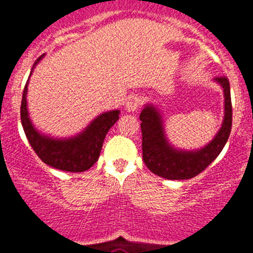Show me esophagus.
<instances>
[{"label": "esophagus", "instance_id": "esophagus-1", "mask_svg": "<svg viewBox=\"0 0 253 253\" xmlns=\"http://www.w3.org/2000/svg\"><path fill=\"white\" fill-rule=\"evenodd\" d=\"M141 106V99L140 97L137 95H131L128 99H127V103H126V110L128 112H133Z\"/></svg>", "mask_w": 253, "mask_h": 253}]
</instances>
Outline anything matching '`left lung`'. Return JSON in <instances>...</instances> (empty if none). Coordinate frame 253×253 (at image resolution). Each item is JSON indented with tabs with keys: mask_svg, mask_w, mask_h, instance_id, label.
I'll use <instances>...</instances> for the list:
<instances>
[{
	"mask_svg": "<svg viewBox=\"0 0 253 253\" xmlns=\"http://www.w3.org/2000/svg\"><path fill=\"white\" fill-rule=\"evenodd\" d=\"M224 90V121L214 140L199 151H177L170 146L163 131V122L155 107L147 106L140 115L142 132V159L150 171L169 180L192 179L207 169L223 150L231 135L232 102L229 81L218 77Z\"/></svg>",
	"mask_w": 253,
	"mask_h": 253,
	"instance_id": "left-lung-1",
	"label": "left lung"
}]
</instances>
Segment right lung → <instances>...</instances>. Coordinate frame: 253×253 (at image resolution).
I'll list each match as a JSON object with an SVG mask.
<instances>
[{"label": "right lung", "instance_id": "obj_1", "mask_svg": "<svg viewBox=\"0 0 253 253\" xmlns=\"http://www.w3.org/2000/svg\"><path fill=\"white\" fill-rule=\"evenodd\" d=\"M42 55L36 59L35 64ZM27 82L22 93L21 124L27 141L42 163L54 169L82 172L90 169L99 158L107 132L117 122L120 111H111L98 116L81 135L68 140H53L42 136L34 128L26 108Z\"/></svg>", "mask_w": 253, "mask_h": 253}]
</instances>
